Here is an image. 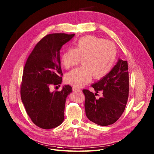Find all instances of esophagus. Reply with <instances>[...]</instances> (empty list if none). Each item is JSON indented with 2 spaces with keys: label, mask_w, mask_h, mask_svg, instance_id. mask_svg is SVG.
Returning <instances> with one entry per match:
<instances>
[{
  "label": "esophagus",
  "mask_w": 154,
  "mask_h": 154,
  "mask_svg": "<svg viewBox=\"0 0 154 154\" xmlns=\"http://www.w3.org/2000/svg\"><path fill=\"white\" fill-rule=\"evenodd\" d=\"M72 90H73V91H79V92H81V91H82L81 89L79 88H78V87H72Z\"/></svg>",
  "instance_id": "esophagus-1"
}]
</instances>
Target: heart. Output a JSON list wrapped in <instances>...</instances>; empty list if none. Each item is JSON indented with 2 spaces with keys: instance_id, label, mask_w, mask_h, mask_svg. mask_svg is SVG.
I'll list each match as a JSON object with an SVG mask.
<instances>
[{
  "instance_id": "obj_1",
  "label": "heart",
  "mask_w": 154,
  "mask_h": 154,
  "mask_svg": "<svg viewBox=\"0 0 154 154\" xmlns=\"http://www.w3.org/2000/svg\"><path fill=\"white\" fill-rule=\"evenodd\" d=\"M116 55V47L109 41L91 35L79 38L74 49L69 48L60 55V63L66 69L76 65L79 59L83 65L67 73L66 82L79 87L88 83L92 76L97 79L104 77L113 66Z\"/></svg>"
}]
</instances>
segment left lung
<instances>
[{
	"label": "left lung",
	"mask_w": 154,
	"mask_h": 154,
	"mask_svg": "<svg viewBox=\"0 0 154 154\" xmlns=\"http://www.w3.org/2000/svg\"><path fill=\"white\" fill-rule=\"evenodd\" d=\"M96 91L103 92L97 99L88 90H83L85 97V109L88 119L94 123L106 126L115 123L125 109L129 97V72L127 60L118 59L108 74L92 84Z\"/></svg>",
	"instance_id": "obj_1"
}]
</instances>
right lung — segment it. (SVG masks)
Returning a JSON list of instances; mask_svg holds the SVG:
<instances>
[{
  "label": "right lung",
  "instance_id": "right-lung-1",
  "mask_svg": "<svg viewBox=\"0 0 154 154\" xmlns=\"http://www.w3.org/2000/svg\"><path fill=\"white\" fill-rule=\"evenodd\" d=\"M74 35H46L36 44L26 60L20 94L28 115L39 128L53 129L64 119L66 98L72 87L64 85L62 90L55 91L49 89L62 83L60 50Z\"/></svg>",
  "mask_w": 154,
  "mask_h": 154
}]
</instances>
